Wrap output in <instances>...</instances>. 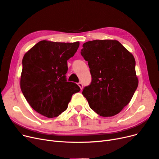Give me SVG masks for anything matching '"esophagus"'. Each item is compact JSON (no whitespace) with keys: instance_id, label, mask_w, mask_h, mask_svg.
I'll list each match as a JSON object with an SVG mask.
<instances>
[{"instance_id":"obj_1","label":"esophagus","mask_w":159,"mask_h":159,"mask_svg":"<svg viewBox=\"0 0 159 159\" xmlns=\"http://www.w3.org/2000/svg\"><path fill=\"white\" fill-rule=\"evenodd\" d=\"M78 85L79 86V87H80L81 90L83 89V83H80H80H78Z\"/></svg>"}]
</instances>
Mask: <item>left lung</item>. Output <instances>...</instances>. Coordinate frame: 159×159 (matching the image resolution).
<instances>
[{"mask_svg":"<svg viewBox=\"0 0 159 159\" xmlns=\"http://www.w3.org/2000/svg\"><path fill=\"white\" fill-rule=\"evenodd\" d=\"M83 47L80 53L88 61L92 81L82 93L100 116L119 114L138 86L134 55L117 40L90 41Z\"/></svg>","mask_w":159,"mask_h":159,"instance_id":"1","label":"left lung"}]
</instances>
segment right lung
<instances>
[{
  "label": "right lung",
  "mask_w": 159,
  "mask_h": 159,
  "mask_svg": "<svg viewBox=\"0 0 159 159\" xmlns=\"http://www.w3.org/2000/svg\"><path fill=\"white\" fill-rule=\"evenodd\" d=\"M79 42L61 43L43 40L25 53L22 59L20 88L29 104L47 117L65 111L71 97L80 90L67 82V60L74 56Z\"/></svg>",
  "instance_id": "obj_1"
}]
</instances>
